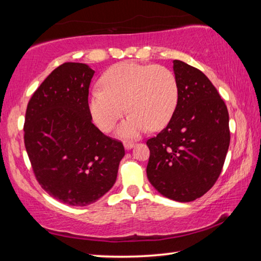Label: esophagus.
I'll return each instance as SVG.
<instances>
[{"label": "esophagus", "instance_id": "1", "mask_svg": "<svg viewBox=\"0 0 261 261\" xmlns=\"http://www.w3.org/2000/svg\"><path fill=\"white\" fill-rule=\"evenodd\" d=\"M134 146H135L134 141H130V140H125V141H124V147H125L126 149H130V148H132Z\"/></svg>", "mask_w": 261, "mask_h": 261}]
</instances>
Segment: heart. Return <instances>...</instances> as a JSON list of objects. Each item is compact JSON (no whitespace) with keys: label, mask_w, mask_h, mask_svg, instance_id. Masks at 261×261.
<instances>
[{"label":"heart","mask_w":261,"mask_h":261,"mask_svg":"<svg viewBox=\"0 0 261 261\" xmlns=\"http://www.w3.org/2000/svg\"><path fill=\"white\" fill-rule=\"evenodd\" d=\"M100 85L92 90L88 108L103 132L113 129L125 108L129 115L118 129L122 136H137L146 127L160 130L177 107V78L163 65L121 62L102 74Z\"/></svg>","instance_id":"1"}]
</instances>
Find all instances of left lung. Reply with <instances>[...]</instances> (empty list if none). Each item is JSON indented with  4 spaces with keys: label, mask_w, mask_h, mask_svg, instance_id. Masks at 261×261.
Wrapping results in <instances>:
<instances>
[{
    "label": "left lung",
    "mask_w": 261,
    "mask_h": 261,
    "mask_svg": "<svg viewBox=\"0 0 261 261\" xmlns=\"http://www.w3.org/2000/svg\"><path fill=\"white\" fill-rule=\"evenodd\" d=\"M178 102L169 123L147 139L148 180L163 196L192 201L211 190L226 160L230 130L227 106L199 69L174 61Z\"/></svg>",
    "instance_id": "obj_1"
}]
</instances>
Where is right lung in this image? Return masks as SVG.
I'll use <instances>...</instances> for the list:
<instances>
[{"label": "right lung", "instance_id": "right-lung-1", "mask_svg": "<svg viewBox=\"0 0 261 261\" xmlns=\"http://www.w3.org/2000/svg\"><path fill=\"white\" fill-rule=\"evenodd\" d=\"M93 74L84 63L61 64L31 96L25 114L24 143L35 178L70 206L90 205L108 192L125 154L121 140L92 123Z\"/></svg>", "mask_w": 261, "mask_h": 261}]
</instances>
